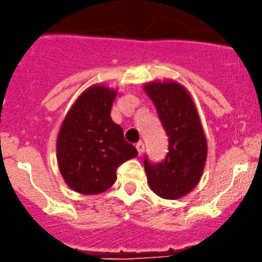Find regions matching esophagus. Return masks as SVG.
<instances>
[{
	"label": "esophagus",
	"instance_id": "esophagus-1",
	"mask_svg": "<svg viewBox=\"0 0 262 262\" xmlns=\"http://www.w3.org/2000/svg\"><path fill=\"white\" fill-rule=\"evenodd\" d=\"M135 147H136V149H138V154L143 155V152H144V144H143V142L136 143Z\"/></svg>",
	"mask_w": 262,
	"mask_h": 262
}]
</instances>
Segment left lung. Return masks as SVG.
Here are the masks:
<instances>
[{"label": "left lung", "instance_id": "8db88e82", "mask_svg": "<svg viewBox=\"0 0 262 262\" xmlns=\"http://www.w3.org/2000/svg\"><path fill=\"white\" fill-rule=\"evenodd\" d=\"M143 89L169 138L164 161L151 164L144 159L148 185L161 198L178 200L198 185L205 169L207 140L200 114L190 93L177 81H151Z\"/></svg>", "mask_w": 262, "mask_h": 262}]
</instances>
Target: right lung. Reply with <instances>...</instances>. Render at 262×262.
Instances as JSON below:
<instances>
[{
	"mask_svg": "<svg viewBox=\"0 0 262 262\" xmlns=\"http://www.w3.org/2000/svg\"><path fill=\"white\" fill-rule=\"evenodd\" d=\"M117 89L92 85L72 105L56 140L59 170L72 190L94 195L117 181V168L138 156L124 140L123 129L111 119Z\"/></svg>",
	"mask_w": 262,
	"mask_h": 262,
	"instance_id": "obj_1",
	"label": "right lung"
}]
</instances>
